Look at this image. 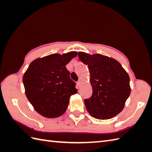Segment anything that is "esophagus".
Masks as SVG:
<instances>
[{
	"label": "esophagus",
	"instance_id": "esophagus-1",
	"mask_svg": "<svg viewBox=\"0 0 152 152\" xmlns=\"http://www.w3.org/2000/svg\"><path fill=\"white\" fill-rule=\"evenodd\" d=\"M81 84H82V81H81V80H79V81L77 82V86H78V87H80Z\"/></svg>",
	"mask_w": 152,
	"mask_h": 152
}]
</instances>
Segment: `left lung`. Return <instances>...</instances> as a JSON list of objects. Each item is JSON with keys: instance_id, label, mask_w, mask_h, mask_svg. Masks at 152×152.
<instances>
[{"instance_id": "left-lung-1", "label": "left lung", "mask_w": 152, "mask_h": 152, "mask_svg": "<svg viewBox=\"0 0 152 152\" xmlns=\"http://www.w3.org/2000/svg\"><path fill=\"white\" fill-rule=\"evenodd\" d=\"M79 59L88 65L91 97L84 100L92 117L108 119L119 114L131 94L129 76L121 64L112 57L99 53L78 52Z\"/></svg>"}]
</instances>
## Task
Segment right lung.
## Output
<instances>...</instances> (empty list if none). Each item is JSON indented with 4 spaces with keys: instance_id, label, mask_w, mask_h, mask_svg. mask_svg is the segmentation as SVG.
<instances>
[{
    "instance_id": "add662e5",
    "label": "right lung",
    "mask_w": 152,
    "mask_h": 152,
    "mask_svg": "<svg viewBox=\"0 0 152 152\" xmlns=\"http://www.w3.org/2000/svg\"><path fill=\"white\" fill-rule=\"evenodd\" d=\"M76 51L51 54L30 63L23 76L25 93L38 114L47 118L62 115L71 95L78 92L66 65Z\"/></svg>"
}]
</instances>
